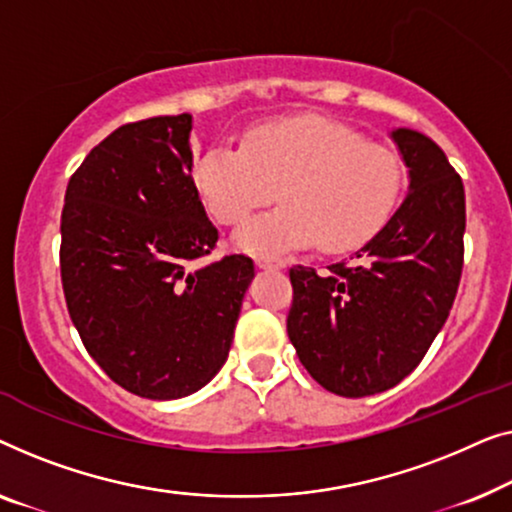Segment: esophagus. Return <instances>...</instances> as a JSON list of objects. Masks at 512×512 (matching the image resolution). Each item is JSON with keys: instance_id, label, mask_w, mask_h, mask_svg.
Masks as SVG:
<instances>
[{"instance_id": "1", "label": "esophagus", "mask_w": 512, "mask_h": 512, "mask_svg": "<svg viewBox=\"0 0 512 512\" xmlns=\"http://www.w3.org/2000/svg\"><path fill=\"white\" fill-rule=\"evenodd\" d=\"M259 269H283L285 262L283 259H273V257H259L255 262Z\"/></svg>"}]
</instances>
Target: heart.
I'll list each match as a JSON object with an SVG mask.
<instances>
[{
	"label": "heart",
	"mask_w": 512,
	"mask_h": 512,
	"mask_svg": "<svg viewBox=\"0 0 512 512\" xmlns=\"http://www.w3.org/2000/svg\"><path fill=\"white\" fill-rule=\"evenodd\" d=\"M192 185L220 225L241 222L278 190L283 204L234 232L243 253L273 257L313 241L325 253H348L397 211L406 162L390 143L304 115L255 127L241 148H208L194 164Z\"/></svg>",
	"instance_id": "obj_1"
}]
</instances>
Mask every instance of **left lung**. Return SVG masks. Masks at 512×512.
<instances>
[{
  "mask_svg": "<svg viewBox=\"0 0 512 512\" xmlns=\"http://www.w3.org/2000/svg\"><path fill=\"white\" fill-rule=\"evenodd\" d=\"M410 192L348 262L292 266L287 336L315 383L369 397L401 383L448 320L464 269V185L429 136L392 132Z\"/></svg>",
  "mask_w": 512,
  "mask_h": 512,
  "instance_id": "1",
  "label": "left lung"
}]
</instances>
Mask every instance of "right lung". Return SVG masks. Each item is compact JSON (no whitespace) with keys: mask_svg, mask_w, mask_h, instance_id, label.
Segmentation results:
<instances>
[{"mask_svg":"<svg viewBox=\"0 0 512 512\" xmlns=\"http://www.w3.org/2000/svg\"><path fill=\"white\" fill-rule=\"evenodd\" d=\"M192 115L127 122L69 178L60 276L90 357L143 399H181L225 364L241 301L255 276L248 255L213 253L218 229L192 185Z\"/></svg>","mask_w":512,"mask_h":512,"instance_id":"1","label":"right lung"}]
</instances>
